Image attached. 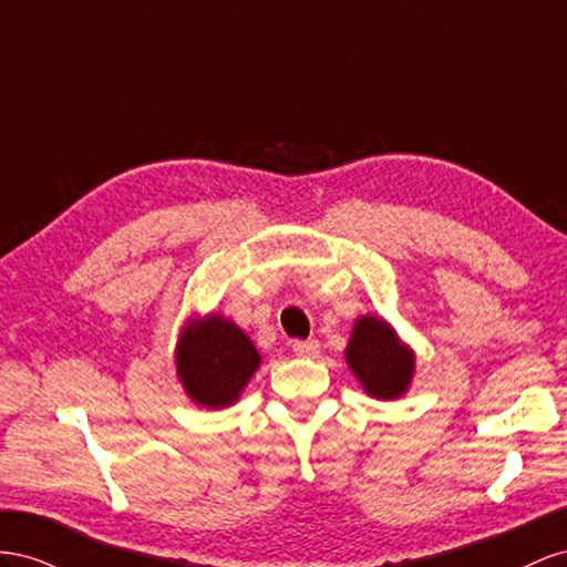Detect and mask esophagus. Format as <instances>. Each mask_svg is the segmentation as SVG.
Returning a JSON list of instances; mask_svg holds the SVG:
<instances>
[{
    "instance_id": "1",
    "label": "esophagus",
    "mask_w": 567,
    "mask_h": 567,
    "mask_svg": "<svg viewBox=\"0 0 567 567\" xmlns=\"http://www.w3.org/2000/svg\"><path fill=\"white\" fill-rule=\"evenodd\" d=\"M292 351L301 359H313L320 351V342L318 339H297V342H292Z\"/></svg>"
}]
</instances>
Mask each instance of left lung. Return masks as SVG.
Instances as JSON below:
<instances>
[{
    "label": "left lung",
    "instance_id": "1",
    "mask_svg": "<svg viewBox=\"0 0 567 567\" xmlns=\"http://www.w3.org/2000/svg\"><path fill=\"white\" fill-rule=\"evenodd\" d=\"M344 355L365 394L375 399H399L406 394L415 370V353L401 344L386 320L375 316L355 320Z\"/></svg>",
    "mask_w": 567,
    "mask_h": 567
}]
</instances>
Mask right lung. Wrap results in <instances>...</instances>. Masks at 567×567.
I'll list each match as a JSON object with an SVG mask.
<instances>
[{"mask_svg":"<svg viewBox=\"0 0 567 567\" xmlns=\"http://www.w3.org/2000/svg\"><path fill=\"white\" fill-rule=\"evenodd\" d=\"M261 365V353L233 320L218 313L187 322L175 349V368L187 396L204 409L235 403Z\"/></svg>","mask_w":567,"mask_h":567,"instance_id":"right-lung-1","label":"right lung"}]
</instances>
